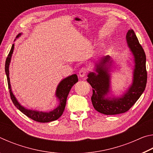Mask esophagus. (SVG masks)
I'll return each mask as SVG.
<instances>
[{"label":"esophagus","instance_id":"1","mask_svg":"<svg viewBox=\"0 0 153 153\" xmlns=\"http://www.w3.org/2000/svg\"><path fill=\"white\" fill-rule=\"evenodd\" d=\"M88 69L86 67H82L79 71V76L80 77H83L86 76Z\"/></svg>","mask_w":153,"mask_h":153}]
</instances>
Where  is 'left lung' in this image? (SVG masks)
<instances>
[{"label": "left lung", "instance_id": "left-lung-1", "mask_svg": "<svg viewBox=\"0 0 153 153\" xmlns=\"http://www.w3.org/2000/svg\"><path fill=\"white\" fill-rule=\"evenodd\" d=\"M128 47L133 54L135 65L133 82L128 90L118 98L105 97L110 92V70L113 61L107 55L96 64L95 72H90L87 82L92 88L91 97L93 107L98 112L105 115H117L128 111L140 97L147 82L146 55L133 30L126 35Z\"/></svg>", "mask_w": 153, "mask_h": 153}]
</instances>
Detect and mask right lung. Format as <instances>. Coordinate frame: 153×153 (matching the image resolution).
<instances>
[{"mask_svg": "<svg viewBox=\"0 0 153 153\" xmlns=\"http://www.w3.org/2000/svg\"><path fill=\"white\" fill-rule=\"evenodd\" d=\"M21 35V33L19 36ZM18 35L17 38L19 36ZM14 49V44H13L12 47L10 51L8 56L7 57L6 61H5V73L7 75V82H8V86L9 90L10 96H11V98L13 102L14 105L18 109H19L21 112L27 116L32 120H34L40 123H47L50 122V121H55L61 117L63 114L65 107L66 105V101L67 96L69 94V92L70 91L72 86L76 84V82H78V78L76 74L71 75V76L66 77V78L63 79L62 81L59 83L57 88H56V97H57L59 104L58 107L55 108L53 111H49V112H42V111H33L27 109V108H25L24 107L21 105L19 102L17 101L16 98L13 94L11 84H10V78H9V64L11 62L12 54L13 53Z\"/></svg>", "mask_w": 153, "mask_h": 153, "instance_id": "1", "label": "right lung"}]
</instances>
